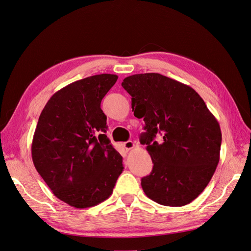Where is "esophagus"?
I'll return each instance as SVG.
<instances>
[{
	"mask_svg": "<svg viewBox=\"0 0 251 251\" xmlns=\"http://www.w3.org/2000/svg\"><path fill=\"white\" fill-rule=\"evenodd\" d=\"M134 147H135V144H134V142H132V141H128V142H125V143H124V148H125V149H126L127 151L132 150Z\"/></svg>",
	"mask_w": 251,
	"mask_h": 251,
	"instance_id": "34e87169",
	"label": "esophagus"
}]
</instances>
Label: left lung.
<instances>
[{"label": "left lung", "mask_w": 251, "mask_h": 251, "mask_svg": "<svg viewBox=\"0 0 251 251\" xmlns=\"http://www.w3.org/2000/svg\"><path fill=\"white\" fill-rule=\"evenodd\" d=\"M122 87L132 97L134 116L145 121L141 143L154 163L142 179L144 192L163 206L187 205L207 187L219 162L216 118L191 87L159 73L133 74ZM158 133L159 143L153 141Z\"/></svg>", "instance_id": "1"}]
</instances>
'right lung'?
<instances>
[{"instance_id": "1", "label": "right lung", "mask_w": 251, "mask_h": 251, "mask_svg": "<svg viewBox=\"0 0 251 251\" xmlns=\"http://www.w3.org/2000/svg\"><path fill=\"white\" fill-rule=\"evenodd\" d=\"M118 79L97 74L62 88L41 111L33 142L35 169L52 193L85 209L107 200L123 172V158L111 146L101 100Z\"/></svg>"}]
</instances>
